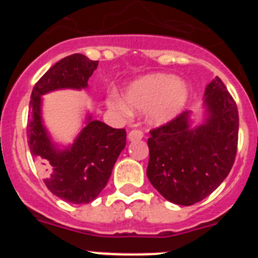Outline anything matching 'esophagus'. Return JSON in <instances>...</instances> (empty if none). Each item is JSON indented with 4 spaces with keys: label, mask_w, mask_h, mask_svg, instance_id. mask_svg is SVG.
<instances>
[{
    "label": "esophagus",
    "mask_w": 258,
    "mask_h": 258,
    "mask_svg": "<svg viewBox=\"0 0 258 258\" xmlns=\"http://www.w3.org/2000/svg\"><path fill=\"white\" fill-rule=\"evenodd\" d=\"M143 138V132L141 129H133L127 134V140L129 141H138Z\"/></svg>",
    "instance_id": "34e87169"
}]
</instances>
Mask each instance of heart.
<instances>
[{"label": "heart", "instance_id": "obj_1", "mask_svg": "<svg viewBox=\"0 0 258 258\" xmlns=\"http://www.w3.org/2000/svg\"><path fill=\"white\" fill-rule=\"evenodd\" d=\"M188 90L178 77L173 75H149L137 80L126 90V102L118 95L109 98V106L122 113L131 108L150 111L152 121L164 124L183 111Z\"/></svg>", "mask_w": 258, "mask_h": 258}]
</instances>
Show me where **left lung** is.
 I'll use <instances>...</instances> for the list:
<instances>
[{
	"label": "left lung",
	"mask_w": 258,
	"mask_h": 258,
	"mask_svg": "<svg viewBox=\"0 0 258 258\" xmlns=\"http://www.w3.org/2000/svg\"><path fill=\"white\" fill-rule=\"evenodd\" d=\"M208 117L191 127L188 112L150 131L147 177L166 200L192 206L226 178L238 150L239 115L234 98L220 77L206 90Z\"/></svg>",
	"instance_id": "obj_1"
}]
</instances>
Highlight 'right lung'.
Returning <instances> with one entry per match:
<instances>
[{"label": "right lung", "mask_w": 258, "mask_h": 258, "mask_svg": "<svg viewBox=\"0 0 258 258\" xmlns=\"http://www.w3.org/2000/svg\"><path fill=\"white\" fill-rule=\"evenodd\" d=\"M97 67L98 60H90L83 54L60 59L36 83L29 102L32 113L27 137L33 160L44 170V182L50 192L72 204L93 202L103 190L126 145V132L89 117L76 142L59 151L50 142L41 121V95L55 89L86 88Z\"/></svg>", "instance_id": "obj_1"}]
</instances>
